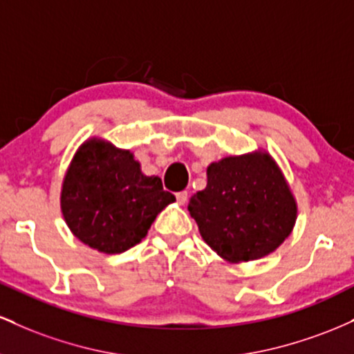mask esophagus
<instances>
[{
    "instance_id": "1",
    "label": "esophagus",
    "mask_w": 354,
    "mask_h": 354,
    "mask_svg": "<svg viewBox=\"0 0 354 354\" xmlns=\"http://www.w3.org/2000/svg\"><path fill=\"white\" fill-rule=\"evenodd\" d=\"M176 200L180 205H185L188 201V191H178L176 193Z\"/></svg>"
}]
</instances>
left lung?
<instances>
[{
	"mask_svg": "<svg viewBox=\"0 0 354 354\" xmlns=\"http://www.w3.org/2000/svg\"><path fill=\"white\" fill-rule=\"evenodd\" d=\"M206 174V188L191 196L188 211L206 245L223 259H259L290 236L298 208L270 154L223 158Z\"/></svg>",
	"mask_w": 354,
	"mask_h": 354,
	"instance_id": "obj_1",
	"label": "left lung"
}]
</instances>
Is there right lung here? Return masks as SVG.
Masks as SVG:
<instances>
[{"label":"right lung","mask_w":354,"mask_h":354,"mask_svg":"<svg viewBox=\"0 0 354 354\" xmlns=\"http://www.w3.org/2000/svg\"><path fill=\"white\" fill-rule=\"evenodd\" d=\"M173 201L160 178L141 173L131 151L98 138L80 146L61 189V211L71 233L106 254L138 245Z\"/></svg>","instance_id":"obj_1"}]
</instances>
